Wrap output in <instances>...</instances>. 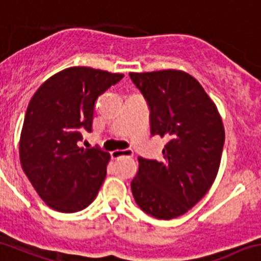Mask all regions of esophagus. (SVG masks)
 Listing matches in <instances>:
<instances>
[{"instance_id": "1", "label": "esophagus", "mask_w": 261, "mask_h": 261, "mask_svg": "<svg viewBox=\"0 0 261 261\" xmlns=\"http://www.w3.org/2000/svg\"><path fill=\"white\" fill-rule=\"evenodd\" d=\"M132 150H115L111 152V159H113V160H118V159L120 158H132Z\"/></svg>"}]
</instances>
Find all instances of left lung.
Listing matches in <instances>:
<instances>
[{
	"label": "left lung",
	"instance_id": "1",
	"mask_svg": "<svg viewBox=\"0 0 261 261\" xmlns=\"http://www.w3.org/2000/svg\"><path fill=\"white\" fill-rule=\"evenodd\" d=\"M150 109L151 135L168 142L163 159H138L130 183L138 206L156 219L186 214L214 183L222 160L224 125L197 79L175 69L129 73Z\"/></svg>",
	"mask_w": 261,
	"mask_h": 261
}]
</instances>
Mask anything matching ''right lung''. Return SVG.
I'll use <instances>...</instances> for the list:
<instances>
[{"instance_id": "obj_1", "label": "right lung", "mask_w": 261, "mask_h": 261, "mask_svg": "<svg viewBox=\"0 0 261 261\" xmlns=\"http://www.w3.org/2000/svg\"><path fill=\"white\" fill-rule=\"evenodd\" d=\"M123 74L71 66L49 76L29 101L19 158L29 182L47 206L76 213L95 200L110 155L79 147L92 130L95 102Z\"/></svg>"}]
</instances>
